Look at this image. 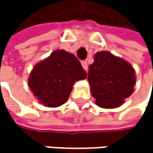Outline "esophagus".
Returning <instances> with one entry per match:
<instances>
[{"mask_svg": "<svg viewBox=\"0 0 153 153\" xmlns=\"http://www.w3.org/2000/svg\"><path fill=\"white\" fill-rule=\"evenodd\" d=\"M82 68H83L85 71L88 70V63H87L86 60H82Z\"/></svg>", "mask_w": 153, "mask_h": 153, "instance_id": "obj_1", "label": "esophagus"}]
</instances>
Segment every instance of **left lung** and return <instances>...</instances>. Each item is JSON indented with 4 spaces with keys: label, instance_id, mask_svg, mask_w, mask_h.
<instances>
[{
    "label": "left lung",
    "instance_id": "1",
    "mask_svg": "<svg viewBox=\"0 0 153 153\" xmlns=\"http://www.w3.org/2000/svg\"><path fill=\"white\" fill-rule=\"evenodd\" d=\"M88 71L91 92L99 106L117 107L133 93L136 83L133 67L107 51L97 52Z\"/></svg>",
    "mask_w": 153,
    "mask_h": 153
}]
</instances>
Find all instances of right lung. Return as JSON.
I'll return each instance as SVG.
<instances>
[{"mask_svg":"<svg viewBox=\"0 0 153 153\" xmlns=\"http://www.w3.org/2000/svg\"><path fill=\"white\" fill-rule=\"evenodd\" d=\"M87 76L79 59L65 50H55L35 66L28 85L41 104L49 107L65 103L75 81Z\"/></svg>","mask_w":153,"mask_h":153,"instance_id":"obj_1","label":"right lung"}]
</instances>
